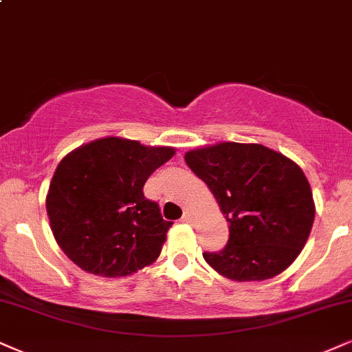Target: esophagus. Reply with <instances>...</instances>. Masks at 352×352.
I'll use <instances>...</instances> for the list:
<instances>
[{"mask_svg":"<svg viewBox=\"0 0 352 352\" xmlns=\"http://www.w3.org/2000/svg\"><path fill=\"white\" fill-rule=\"evenodd\" d=\"M192 219H193L192 211L185 210V211H184V214H182V221H184V223H192Z\"/></svg>","mask_w":352,"mask_h":352,"instance_id":"esophagus-1","label":"esophagus"}]
</instances>
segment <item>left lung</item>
<instances>
[{"instance_id":"8db88e82","label":"left lung","mask_w":352,"mask_h":352,"mask_svg":"<svg viewBox=\"0 0 352 352\" xmlns=\"http://www.w3.org/2000/svg\"><path fill=\"white\" fill-rule=\"evenodd\" d=\"M208 185L230 239L219 252H203L218 274L236 282L272 278L298 257L310 236L315 203L294 160L261 144L219 142L185 154Z\"/></svg>"}]
</instances>
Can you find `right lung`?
I'll return each mask as SVG.
<instances>
[{
	"label": "right lung",
	"mask_w": 352,
	"mask_h": 352,
	"mask_svg": "<svg viewBox=\"0 0 352 352\" xmlns=\"http://www.w3.org/2000/svg\"><path fill=\"white\" fill-rule=\"evenodd\" d=\"M173 154V147L122 138L96 139L67 154L45 198L50 230L67 257L103 277H124L157 259L172 221L142 188Z\"/></svg>",
	"instance_id": "obj_1"
}]
</instances>
